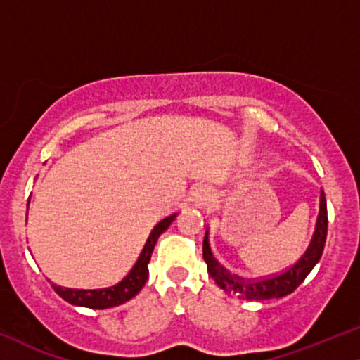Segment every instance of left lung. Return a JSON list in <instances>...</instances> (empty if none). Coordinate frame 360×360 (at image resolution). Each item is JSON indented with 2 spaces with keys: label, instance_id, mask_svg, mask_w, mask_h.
Listing matches in <instances>:
<instances>
[{
  "label": "left lung",
  "instance_id": "8db88e82",
  "mask_svg": "<svg viewBox=\"0 0 360 360\" xmlns=\"http://www.w3.org/2000/svg\"><path fill=\"white\" fill-rule=\"evenodd\" d=\"M207 234L202 240V257L207 264V272L212 277L219 288L224 292H236L239 297L245 301H267V299H279L284 295L294 292L302 281L306 279L309 272L314 269L322 256L327 238V204L326 194L321 191V202H319V216L316 221V229H314L312 239L309 243V248L302 254L301 259L290 266L289 269L282 271L281 274L261 277V279H243V277L231 276L224 267H221L212 257L211 248H209Z\"/></svg>",
  "mask_w": 360,
  "mask_h": 360
}]
</instances>
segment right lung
I'll list each match as a JSON object with an SVG mask.
<instances>
[{
  "label": "right lung",
  "instance_id": "1",
  "mask_svg": "<svg viewBox=\"0 0 360 360\" xmlns=\"http://www.w3.org/2000/svg\"><path fill=\"white\" fill-rule=\"evenodd\" d=\"M28 207H30V199H28ZM177 212L171 214V216L165 217L162 221H159L154 229L149 234V238L144 244L143 251H141L138 261L133 266V269L127 272L124 279L117 282V284L111 285V288L104 289H70V288H61V285L51 284L53 289L56 290L58 295H61L66 302L72 304V306H81V307H89V309H109L121 306L133 299L136 294L143 289V285L146 284L149 271L148 264L151 261V254L154 251V245H156L159 236H161L167 227L171 226V222L176 219Z\"/></svg>",
  "mask_w": 360,
  "mask_h": 360
}]
</instances>
